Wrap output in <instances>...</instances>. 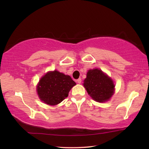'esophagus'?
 <instances>
[{
    "label": "esophagus",
    "mask_w": 149,
    "mask_h": 149,
    "mask_svg": "<svg viewBox=\"0 0 149 149\" xmlns=\"http://www.w3.org/2000/svg\"><path fill=\"white\" fill-rule=\"evenodd\" d=\"M81 81H82V80H81V78L78 79H77V80H76V82H77V83H79V84H81Z\"/></svg>",
    "instance_id": "obj_1"
}]
</instances>
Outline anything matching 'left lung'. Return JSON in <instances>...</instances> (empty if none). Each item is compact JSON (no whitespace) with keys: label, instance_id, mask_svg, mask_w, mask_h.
I'll return each mask as SVG.
<instances>
[{"label":"left lung","instance_id":"8db88e82","mask_svg":"<svg viewBox=\"0 0 149 149\" xmlns=\"http://www.w3.org/2000/svg\"><path fill=\"white\" fill-rule=\"evenodd\" d=\"M83 85L90 97L99 102L108 100L114 93L113 81L99 69L88 72Z\"/></svg>","mask_w":149,"mask_h":149}]
</instances>
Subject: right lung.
Returning a JSON list of instances; mask_svg holds the SVG:
<instances>
[{"mask_svg":"<svg viewBox=\"0 0 149 149\" xmlns=\"http://www.w3.org/2000/svg\"><path fill=\"white\" fill-rule=\"evenodd\" d=\"M75 84L70 76L55 70L47 73L41 79L37 91L44 103L54 106L68 97L70 90Z\"/></svg>","mask_w":149,"mask_h":149,"instance_id":"obj_1","label":"right lung"}]
</instances>
